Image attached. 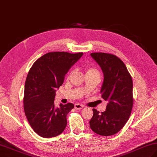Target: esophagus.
Instances as JSON below:
<instances>
[{"mask_svg":"<svg viewBox=\"0 0 157 157\" xmlns=\"http://www.w3.org/2000/svg\"><path fill=\"white\" fill-rule=\"evenodd\" d=\"M74 106H75V109H78V110H80V109H83V107H84V106H83V105H82L80 104H75Z\"/></svg>","mask_w":157,"mask_h":157,"instance_id":"1","label":"esophagus"}]
</instances>
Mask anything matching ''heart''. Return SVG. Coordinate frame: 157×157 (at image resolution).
Wrapping results in <instances>:
<instances>
[{
	"instance_id": "obj_1",
	"label": "heart",
	"mask_w": 157,
	"mask_h": 157,
	"mask_svg": "<svg viewBox=\"0 0 157 157\" xmlns=\"http://www.w3.org/2000/svg\"><path fill=\"white\" fill-rule=\"evenodd\" d=\"M86 74H96L98 75H100L99 71L97 69L94 67H88L87 69H86Z\"/></svg>"
}]
</instances>
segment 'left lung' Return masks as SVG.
I'll list each match as a JSON object with an SVG mask.
<instances>
[{"label":"left lung","instance_id":"8db88e82","mask_svg":"<svg viewBox=\"0 0 157 157\" xmlns=\"http://www.w3.org/2000/svg\"><path fill=\"white\" fill-rule=\"evenodd\" d=\"M90 55L104 73L101 94L108 104L104 112L92 109L90 126L96 134L110 136L123 128L131 115L134 104L132 78L124 63L116 55L105 52Z\"/></svg>","mask_w":157,"mask_h":157}]
</instances>
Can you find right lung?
<instances>
[{"instance_id": "right-lung-1", "label": "right lung", "mask_w": 157, "mask_h": 157, "mask_svg": "<svg viewBox=\"0 0 157 157\" xmlns=\"http://www.w3.org/2000/svg\"><path fill=\"white\" fill-rule=\"evenodd\" d=\"M83 52H50L36 60L25 83L23 109L33 130L43 138L59 136L66 128L67 115L74 108L72 103L54 105L56 89Z\"/></svg>"}]
</instances>
